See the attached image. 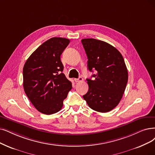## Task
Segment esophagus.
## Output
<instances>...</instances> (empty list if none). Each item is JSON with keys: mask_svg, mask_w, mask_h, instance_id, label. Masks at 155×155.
Masks as SVG:
<instances>
[{"mask_svg": "<svg viewBox=\"0 0 155 155\" xmlns=\"http://www.w3.org/2000/svg\"><path fill=\"white\" fill-rule=\"evenodd\" d=\"M74 81H75L76 83H80V82H83V79L82 77H79L78 79H74Z\"/></svg>", "mask_w": 155, "mask_h": 155, "instance_id": "1", "label": "esophagus"}]
</instances>
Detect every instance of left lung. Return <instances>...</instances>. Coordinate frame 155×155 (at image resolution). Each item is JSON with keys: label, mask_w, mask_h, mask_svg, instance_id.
<instances>
[{"label": "left lung", "mask_w": 155, "mask_h": 155, "mask_svg": "<svg viewBox=\"0 0 155 155\" xmlns=\"http://www.w3.org/2000/svg\"><path fill=\"white\" fill-rule=\"evenodd\" d=\"M81 42L88 57V68L93 80L86 79L89 89L83 98L88 106L107 113L120 102L128 82V71L117 49L108 43L95 39H83Z\"/></svg>", "instance_id": "1"}]
</instances>
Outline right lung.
Instances as JSON below:
<instances>
[{
  "mask_svg": "<svg viewBox=\"0 0 155 155\" xmlns=\"http://www.w3.org/2000/svg\"><path fill=\"white\" fill-rule=\"evenodd\" d=\"M70 41L53 38L32 53L23 69V88L39 112L52 114L61 110L63 101L72 89V83L62 73L60 55Z\"/></svg>",
  "mask_w": 155,
  "mask_h": 155,
  "instance_id": "add662e5",
  "label": "right lung"
}]
</instances>
